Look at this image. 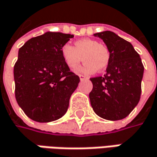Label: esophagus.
<instances>
[{
    "label": "esophagus",
    "instance_id": "esophagus-1",
    "mask_svg": "<svg viewBox=\"0 0 157 157\" xmlns=\"http://www.w3.org/2000/svg\"><path fill=\"white\" fill-rule=\"evenodd\" d=\"M79 77H80V80L81 81H83V80H88L87 76H84V75H79Z\"/></svg>",
    "mask_w": 157,
    "mask_h": 157
}]
</instances>
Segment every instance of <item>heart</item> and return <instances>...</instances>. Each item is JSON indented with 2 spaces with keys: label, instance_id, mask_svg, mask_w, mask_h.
I'll use <instances>...</instances> for the list:
<instances>
[{
  "label": "heart",
  "instance_id": "b5f03b06",
  "mask_svg": "<svg viewBox=\"0 0 157 157\" xmlns=\"http://www.w3.org/2000/svg\"><path fill=\"white\" fill-rule=\"evenodd\" d=\"M61 56L70 69H76L80 63L85 61L78 70L83 74H94L106 69L110 61V51L106 45L97 40L83 38L75 42V47L65 44L61 48Z\"/></svg>",
  "mask_w": 157,
  "mask_h": 157
}]
</instances>
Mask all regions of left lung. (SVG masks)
Here are the masks:
<instances>
[{
  "label": "left lung",
  "mask_w": 157,
  "mask_h": 157,
  "mask_svg": "<svg viewBox=\"0 0 157 157\" xmlns=\"http://www.w3.org/2000/svg\"><path fill=\"white\" fill-rule=\"evenodd\" d=\"M94 36L105 42L110 61L104 76L90 78L93 84L89 97L94 112L103 119L122 120L138 105L141 94L144 67L132 43L111 31Z\"/></svg>",
  "instance_id": "left-lung-1"
}]
</instances>
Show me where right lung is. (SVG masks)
<instances>
[{
  "instance_id": "1",
  "label": "right lung",
  "mask_w": 157,
  "mask_h": 157,
  "mask_svg": "<svg viewBox=\"0 0 157 157\" xmlns=\"http://www.w3.org/2000/svg\"><path fill=\"white\" fill-rule=\"evenodd\" d=\"M73 37L46 32L28 40L18 51L14 67L15 96L25 114L35 122H52L67 111L80 78L65 64L61 48Z\"/></svg>"
}]
</instances>
